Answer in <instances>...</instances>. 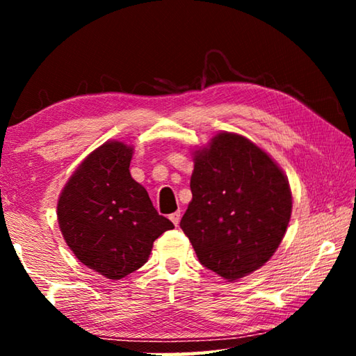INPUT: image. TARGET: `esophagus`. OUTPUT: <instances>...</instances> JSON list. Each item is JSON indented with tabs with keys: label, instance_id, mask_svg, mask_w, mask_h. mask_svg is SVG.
<instances>
[{
	"label": "esophagus",
	"instance_id": "obj_1",
	"mask_svg": "<svg viewBox=\"0 0 356 356\" xmlns=\"http://www.w3.org/2000/svg\"><path fill=\"white\" fill-rule=\"evenodd\" d=\"M180 212H174V213H171L170 215V220L174 222V226H179V222H180Z\"/></svg>",
	"mask_w": 356,
	"mask_h": 356
}]
</instances>
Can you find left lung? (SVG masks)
<instances>
[{
  "mask_svg": "<svg viewBox=\"0 0 356 356\" xmlns=\"http://www.w3.org/2000/svg\"><path fill=\"white\" fill-rule=\"evenodd\" d=\"M190 188L180 227L204 267L236 281L275 254L291 220L292 193L267 152L221 131L195 152Z\"/></svg>",
  "mask_w": 356,
  "mask_h": 356,
  "instance_id": "left-lung-1",
  "label": "left lung"
}]
</instances>
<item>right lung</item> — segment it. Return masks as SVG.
Here are the masks:
<instances>
[{
	"instance_id": "1",
	"label": "right lung",
	"mask_w": 356,
	"mask_h": 356,
	"mask_svg": "<svg viewBox=\"0 0 356 356\" xmlns=\"http://www.w3.org/2000/svg\"><path fill=\"white\" fill-rule=\"evenodd\" d=\"M134 147L106 141L72 174L58 201V222L78 261L108 280L147 262L155 238L174 227L130 176Z\"/></svg>"
}]
</instances>
